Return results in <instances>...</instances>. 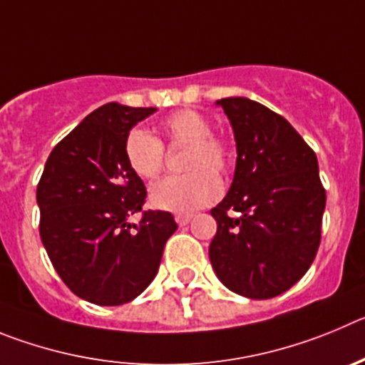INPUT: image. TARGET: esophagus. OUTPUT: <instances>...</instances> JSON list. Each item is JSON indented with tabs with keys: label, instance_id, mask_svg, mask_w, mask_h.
Returning <instances> with one entry per match:
<instances>
[{
	"label": "esophagus",
	"instance_id": "obj_1",
	"mask_svg": "<svg viewBox=\"0 0 365 365\" xmlns=\"http://www.w3.org/2000/svg\"><path fill=\"white\" fill-rule=\"evenodd\" d=\"M190 218H192V215H176V222H178V225H187V223L190 222Z\"/></svg>",
	"mask_w": 365,
	"mask_h": 365
}]
</instances>
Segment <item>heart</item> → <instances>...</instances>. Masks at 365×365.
<instances>
[{
  "label": "heart",
  "mask_w": 365,
  "mask_h": 365,
  "mask_svg": "<svg viewBox=\"0 0 365 365\" xmlns=\"http://www.w3.org/2000/svg\"><path fill=\"white\" fill-rule=\"evenodd\" d=\"M162 140L142 127L127 133L123 154L134 175L156 180L165 170V147H185L182 167L187 175L167 178L150 189V203L163 211L189 212L215 202L220 195L216 176L232 167V147L212 133L211 121L190 109L176 110L160 121Z\"/></svg>",
  "instance_id": "obj_1"
}]
</instances>
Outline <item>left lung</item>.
I'll use <instances>...</instances> for the list:
<instances>
[{
    "mask_svg": "<svg viewBox=\"0 0 365 365\" xmlns=\"http://www.w3.org/2000/svg\"><path fill=\"white\" fill-rule=\"evenodd\" d=\"M235 130L236 170L211 215L209 258L242 297L265 300L293 287L317 256L326 189L314 150L280 114L247 98H223Z\"/></svg>",
    "mask_w": 365,
    "mask_h": 365,
    "instance_id": "obj_1",
    "label": "left lung"
}]
</instances>
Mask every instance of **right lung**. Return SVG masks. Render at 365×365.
<instances>
[{"mask_svg":"<svg viewBox=\"0 0 365 365\" xmlns=\"http://www.w3.org/2000/svg\"><path fill=\"white\" fill-rule=\"evenodd\" d=\"M154 110L103 105L52 149L39 178L41 242L63 284L91 304L142 294L178 229L170 212L143 211L147 189L123 154L127 133ZM136 212L140 222L129 224Z\"/></svg>","mask_w":365,"mask_h":365,"instance_id":"right-lung-1","label":"right lung"}]
</instances>
